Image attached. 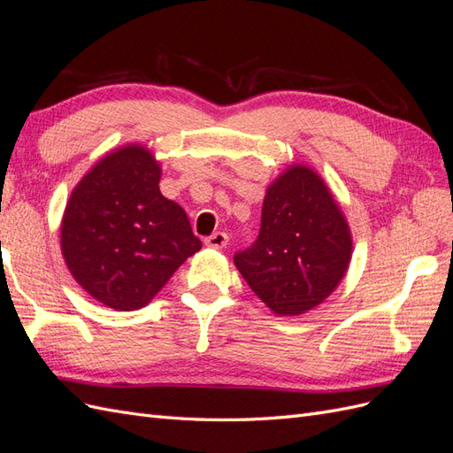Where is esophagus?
<instances>
[{
  "label": "esophagus",
  "instance_id": "esophagus-1",
  "mask_svg": "<svg viewBox=\"0 0 453 453\" xmlns=\"http://www.w3.org/2000/svg\"><path fill=\"white\" fill-rule=\"evenodd\" d=\"M203 243L211 250H223V248H226V243H228V234H226V232H213L211 236L205 238Z\"/></svg>",
  "mask_w": 453,
  "mask_h": 453
}]
</instances>
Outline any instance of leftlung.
<instances>
[{"label": "left lung", "instance_id": "obj_1", "mask_svg": "<svg viewBox=\"0 0 453 453\" xmlns=\"http://www.w3.org/2000/svg\"><path fill=\"white\" fill-rule=\"evenodd\" d=\"M349 225L323 177L291 164L266 188L260 232L234 265L278 315H300L331 296L351 260Z\"/></svg>", "mask_w": 453, "mask_h": 453}]
</instances>
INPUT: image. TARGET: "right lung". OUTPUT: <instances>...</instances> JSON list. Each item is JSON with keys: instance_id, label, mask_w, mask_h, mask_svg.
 Returning <instances> with one entry per match:
<instances>
[{"instance_id": "1", "label": "right lung", "mask_w": 453, "mask_h": 453, "mask_svg": "<svg viewBox=\"0 0 453 453\" xmlns=\"http://www.w3.org/2000/svg\"><path fill=\"white\" fill-rule=\"evenodd\" d=\"M160 175L147 147H119L83 175L65 205V266L92 298L117 311L147 306L202 248L181 205L162 196Z\"/></svg>"}]
</instances>
